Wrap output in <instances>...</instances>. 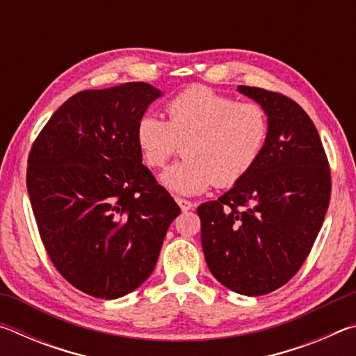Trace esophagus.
I'll use <instances>...</instances> for the list:
<instances>
[{
  "label": "esophagus",
  "instance_id": "1",
  "mask_svg": "<svg viewBox=\"0 0 356 356\" xmlns=\"http://www.w3.org/2000/svg\"><path fill=\"white\" fill-rule=\"evenodd\" d=\"M176 202L179 204V207L182 209V212H186V210H191L193 209V202L191 201H186V200H182V197H176Z\"/></svg>",
  "mask_w": 356,
  "mask_h": 356
}]
</instances>
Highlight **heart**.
<instances>
[{"label":"heart","mask_w":356,"mask_h":356,"mask_svg":"<svg viewBox=\"0 0 356 356\" xmlns=\"http://www.w3.org/2000/svg\"><path fill=\"white\" fill-rule=\"evenodd\" d=\"M168 120L146 114L136 125V143L150 168H161L180 146L185 160L161 174L177 195L193 196L240 182L257 163L268 138V114L257 102H237L215 89L186 88L168 102Z\"/></svg>","instance_id":"heart-1"}]
</instances>
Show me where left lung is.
<instances>
[{"mask_svg":"<svg viewBox=\"0 0 356 356\" xmlns=\"http://www.w3.org/2000/svg\"><path fill=\"white\" fill-rule=\"evenodd\" d=\"M268 114V138L254 168L197 207L210 272L231 291L257 297L297 275L327 213L331 172L314 122L297 102L238 86Z\"/></svg>","mask_w":356,"mask_h":356,"instance_id":"obj_1","label":"left lung"}]
</instances>
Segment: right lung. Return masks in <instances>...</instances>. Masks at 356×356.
Wrapping results in <instances>:
<instances>
[{"instance_id":"right-lung-1","label":"right lung","mask_w":356,"mask_h":356,"mask_svg":"<svg viewBox=\"0 0 356 356\" xmlns=\"http://www.w3.org/2000/svg\"><path fill=\"white\" fill-rule=\"evenodd\" d=\"M160 95L143 81L72 95L28 156V195L47 254L72 286L95 298L140 287L180 213L136 143V125Z\"/></svg>"}]
</instances>
